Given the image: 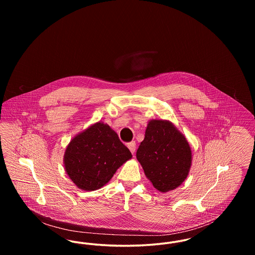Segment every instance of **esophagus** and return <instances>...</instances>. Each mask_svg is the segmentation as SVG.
Instances as JSON below:
<instances>
[{
    "instance_id": "obj_1",
    "label": "esophagus",
    "mask_w": 255,
    "mask_h": 255,
    "mask_svg": "<svg viewBox=\"0 0 255 255\" xmlns=\"http://www.w3.org/2000/svg\"><path fill=\"white\" fill-rule=\"evenodd\" d=\"M127 146H128V148H129V150L131 151L132 154H133V153L135 152V142H134V141L129 142V143L127 144Z\"/></svg>"
}]
</instances>
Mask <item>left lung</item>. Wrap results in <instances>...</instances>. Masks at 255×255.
<instances>
[{"instance_id": "1", "label": "left lung", "mask_w": 255, "mask_h": 255, "mask_svg": "<svg viewBox=\"0 0 255 255\" xmlns=\"http://www.w3.org/2000/svg\"><path fill=\"white\" fill-rule=\"evenodd\" d=\"M136 158L153 186L165 193L176 189L187 178L192 152L186 137L172 122L152 120L147 124Z\"/></svg>"}]
</instances>
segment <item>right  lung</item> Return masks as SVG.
Wrapping results in <instances>:
<instances>
[{
	"label": "right lung",
	"mask_w": 255,
	"mask_h": 255,
	"mask_svg": "<svg viewBox=\"0 0 255 255\" xmlns=\"http://www.w3.org/2000/svg\"><path fill=\"white\" fill-rule=\"evenodd\" d=\"M132 158L108 124L98 122L77 133L66 147L65 171L81 190L94 191L103 187L114 174Z\"/></svg>",
	"instance_id": "obj_1"
}]
</instances>
